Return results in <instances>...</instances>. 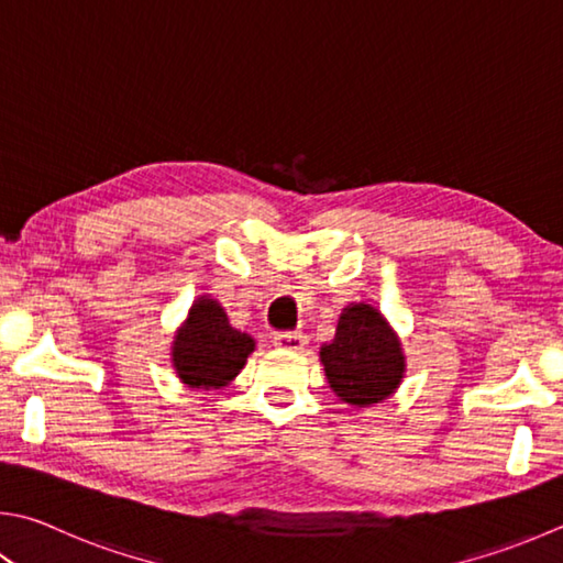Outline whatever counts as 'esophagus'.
Here are the masks:
<instances>
[{"instance_id": "34e87169", "label": "esophagus", "mask_w": 563, "mask_h": 563, "mask_svg": "<svg viewBox=\"0 0 563 563\" xmlns=\"http://www.w3.org/2000/svg\"><path fill=\"white\" fill-rule=\"evenodd\" d=\"M273 342L280 346V350H288V352H302L305 344H308V336L302 332H275Z\"/></svg>"}]
</instances>
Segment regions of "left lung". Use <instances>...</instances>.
<instances>
[{
	"label": "left lung",
	"mask_w": 563,
	"mask_h": 563,
	"mask_svg": "<svg viewBox=\"0 0 563 563\" xmlns=\"http://www.w3.org/2000/svg\"><path fill=\"white\" fill-rule=\"evenodd\" d=\"M320 362L332 391L350 406L382 404L396 391L406 372L396 332L366 302H352L342 310L334 340L322 344Z\"/></svg>",
	"instance_id": "8db88e82"
}]
</instances>
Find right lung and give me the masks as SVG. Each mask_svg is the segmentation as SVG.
Segmentation results:
<instances>
[{
  "instance_id": "obj_1",
  "label": "right lung",
  "mask_w": 563,
  "mask_h": 563,
  "mask_svg": "<svg viewBox=\"0 0 563 563\" xmlns=\"http://www.w3.org/2000/svg\"><path fill=\"white\" fill-rule=\"evenodd\" d=\"M253 350V336L231 327L221 302L203 295L175 334L172 364L184 384L209 391L236 379Z\"/></svg>"
}]
</instances>
